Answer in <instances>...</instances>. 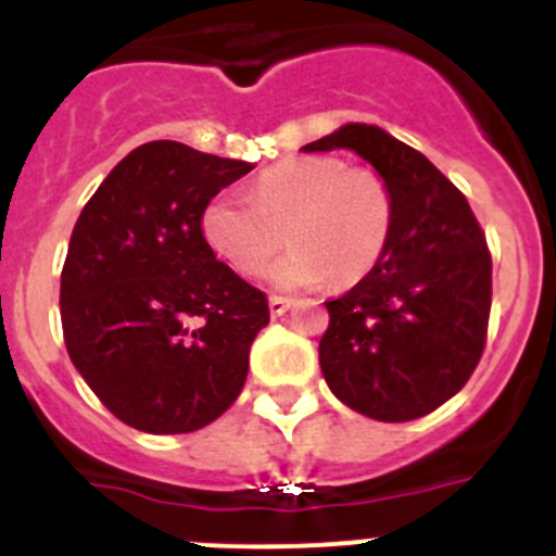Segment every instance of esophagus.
<instances>
[{
	"label": "esophagus",
	"instance_id": "1",
	"mask_svg": "<svg viewBox=\"0 0 556 556\" xmlns=\"http://www.w3.org/2000/svg\"><path fill=\"white\" fill-rule=\"evenodd\" d=\"M289 308H292V301H289V298H281V294H273V298H269V314H273V317H281Z\"/></svg>",
	"mask_w": 556,
	"mask_h": 556
}]
</instances>
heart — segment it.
I'll list each match as a JSON object with an SVG mask.
<instances>
[{"mask_svg": "<svg viewBox=\"0 0 556 556\" xmlns=\"http://www.w3.org/2000/svg\"><path fill=\"white\" fill-rule=\"evenodd\" d=\"M392 191L376 169L312 155L273 166L255 180L253 203L223 191L205 203L200 233L239 275H258L292 244L267 278L278 289L356 283L390 244Z\"/></svg>", "mask_w": 556, "mask_h": 556, "instance_id": "heart-1", "label": "heart"}]
</instances>
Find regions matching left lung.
Listing matches in <instances>:
<instances>
[{"label": "left lung", "mask_w": 556, "mask_h": 556, "mask_svg": "<svg viewBox=\"0 0 556 556\" xmlns=\"http://www.w3.org/2000/svg\"><path fill=\"white\" fill-rule=\"evenodd\" d=\"M301 150H353L395 205L381 262L326 303V384L372 420L429 415L465 387L488 337L493 262L473 211L424 152L376 125L351 122Z\"/></svg>", "instance_id": "obj_1"}]
</instances>
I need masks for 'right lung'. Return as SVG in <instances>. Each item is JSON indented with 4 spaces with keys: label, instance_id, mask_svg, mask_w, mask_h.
<instances>
[{
    "label": "right lung",
    "instance_id": "obj_1",
    "mask_svg": "<svg viewBox=\"0 0 556 556\" xmlns=\"http://www.w3.org/2000/svg\"><path fill=\"white\" fill-rule=\"evenodd\" d=\"M250 169L150 141L108 172L72 230L61 273L68 358L132 429L189 434L242 392L267 294L217 262L200 214Z\"/></svg>",
    "mask_w": 556,
    "mask_h": 556
}]
</instances>
